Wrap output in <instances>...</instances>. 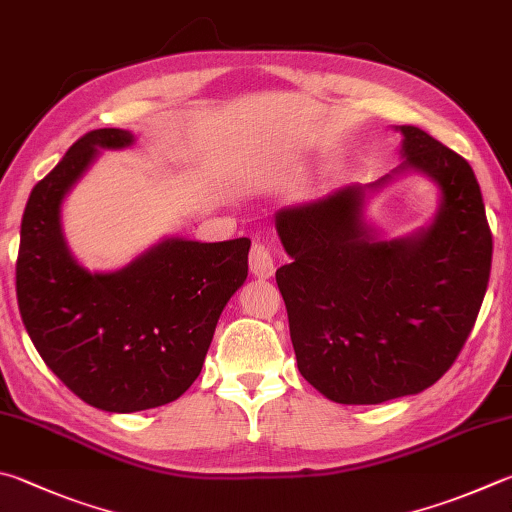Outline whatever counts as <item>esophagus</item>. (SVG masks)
Instances as JSON below:
<instances>
[{
    "label": "esophagus",
    "mask_w": 512,
    "mask_h": 512,
    "mask_svg": "<svg viewBox=\"0 0 512 512\" xmlns=\"http://www.w3.org/2000/svg\"><path fill=\"white\" fill-rule=\"evenodd\" d=\"M250 273L255 277H262V280H268V277H273L275 273V262H273V250L268 248L264 241H257L250 248Z\"/></svg>",
    "instance_id": "1"
}]
</instances>
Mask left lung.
<instances>
[{
    "mask_svg": "<svg viewBox=\"0 0 512 512\" xmlns=\"http://www.w3.org/2000/svg\"><path fill=\"white\" fill-rule=\"evenodd\" d=\"M396 129L405 161L392 174L275 215L291 257L275 280L297 369L342 405H378L434 385L466 345L488 288L492 235L475 172L423 129ZM405 171L440 188V208L427 229L380 240L364 201Z\"/></svg>",
    "mask_w": 512,
    "mask_h": 512,
    "instance_id": "1",
    "label": "left lung"
}]
</instances>
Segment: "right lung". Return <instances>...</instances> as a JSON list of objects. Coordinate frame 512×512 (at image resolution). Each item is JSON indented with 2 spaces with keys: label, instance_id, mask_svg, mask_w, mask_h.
<instances>
[{
  "label": "right lung",
  "instance_id": "1",
  "mask_svg": "<svg viewBox=\"0 0 512 512\" xmlns=\"http://www.w3.org/2000/svg\"><path fill=\"white\" fill-rule=\"evenodd\" d=\"M94 129L35 185L26 203L15 284L22 322L55 376L91 407L141 412L172 403L201 374L219 315L248 277L250 239H163L114 273L71 255L62 201L100 150L134 145Z\"/></svg>",
  "mask_w": 512,
  "mask_h": 512
}]
</instances>
